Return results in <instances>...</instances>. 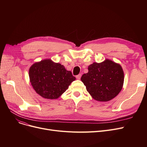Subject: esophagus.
Segmentation results:
<instances>
[{
	"instance_id": "34e87169",
	"label": "esophagus",
	"mask_w": 147,
	"mask_h": 147,
	"mask_svg": "<svg viewBox=\"0 0 147 147\" xmlns=\"http://www.w3.org/2000/svg\"><path fill=\"white\" fill-rule=\"evenodd\" d=\"M81 77H82V74H79L76 76V79H78V80H80V78H81Z\"/></svg>"
}]
</instances>
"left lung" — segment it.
Returning <instances> with one entry per match:
<instances>
[{
    "label": "left lung",
    "instance_id": "1",
    "mask_svg": "<svg viewBox=\"0 0 147 147\" xmlns=\"http://www.w3.org/2000/svg\"><path fill=\"white\" fill-rule=\"evenodd\" d=\"M82 82L94 99L109 101L121 91L124 82V73L121 65L110 60L94 63L88 67V73L83 74Z\"/></svg>",
    "mask_w": 147,
    "mask_h": 147
}]
</instances>
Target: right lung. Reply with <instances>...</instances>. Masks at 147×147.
I'll return each instance as SVG.
<instances>
[{"label": "right lung", "instance_id": "1", "mask_svg": "<svg viewBox=\"0 0 147 147\" xmlns=\"http://www.w3.org/2000/svg\"><path fill=\"white\" fill-rule=\"evenodd\" d=\"M31 84L36 92L44 98L57 99L76 80L70 71L63 65L50 59L33 64L29 69Z\"/></svg>", "mask_w": 147, "mask_h": 147}]
</instances>
